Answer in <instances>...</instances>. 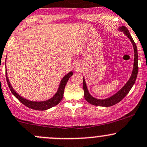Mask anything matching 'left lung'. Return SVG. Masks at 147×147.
Here are the masks:
<instances>
[{
	"label": "left lung",
	"instance_id": "8db88e82",
	"mask_svg": "<svg viewBox=\"0 0 147 147\" xmlns=\"http://www.w3.org/2000/svg\"><path fill=\"white\" fill-rule=\"evenodd\" d=\"M119 30L123 31V33L126 35L127 37L130 39L131 41L132 44H133V49H134V64H133V70L132 72L131 76H130V79L128 81L126 82L124 86L122 87L121 89H120L115 93L111 97L106 98V99H97V98H93L88 92V88H87L86 82H85V79L83 78V89L84 91V98L90 104L96 106H100V107H110V106L114 105L117 103H118L121 101L125 97L127 94L130 91L132 87L135 84V80L137 79V76H138V49H137L136 44L135 43L134 40L130 35V33H129L128 30L125 26H121L119 28Z\"/></svg>",
	"mask_w": 147,
	"mask_h": 147
}]
</instances>
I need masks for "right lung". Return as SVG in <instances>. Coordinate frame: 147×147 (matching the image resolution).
I'll return each mask as SVG.
<instances>
[{
  "instance_id": "right-lung-1",
  "label": "right lung",
  "mask_w": 147,
  "mask_h": 147,
  "mask_svg": "<svg viewBox=\"0 0 147 147\" xmlns=\"http://www.w3.org/2000/svg\"><path fill=\"white\" fill-rule=\"evenodd\" d=\"M72 75H73V72H70L69 73H67V75L63 77V79L61 80V81L60 82V84H59V89L56 91V94L51 98L45 101H31L28 100L20 96L18 93H17V92L12 88V86H11L10 82H9V79H8L7 70L5 71V76L6 80H7V84L8 86H9V89H10L12 94H13L14 96L22 103V104L24 105L25 106H26V107L30 108V109H35V110L42 111L47 110V109H49V108L54 107V106H56V105H58L61 102V100L63 99V97L64 89H65L66 84H67V81H68L69 78H70Z\"/></svg>"
}]
</instances>
